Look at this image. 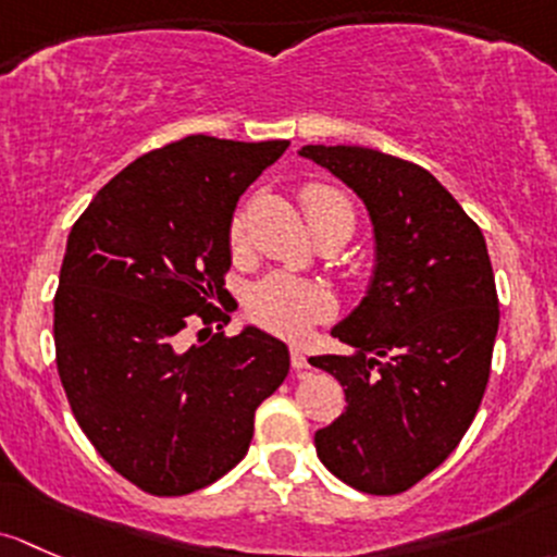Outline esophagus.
Instances as JSON below:
<instances>
[{"label": "esophagus", "mask_w": 557, "mask_h": 557, "mask_svg": "<svg viewBox=\"0 0 557 557\" xmlns=\"http://www.w3.org/2000/svg\"><path fill=\"white\" fill-rule=\"evenodd\" d=\"M289 357H292V370H295V372H302V370H308V359L302 357V351H300V348H297V346H292Z\"/></svg>", "instance_id": "obj_1"}]
</instances>
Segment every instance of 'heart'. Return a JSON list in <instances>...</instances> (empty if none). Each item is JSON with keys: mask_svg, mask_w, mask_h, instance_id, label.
Here are the masks:
<instances>
[{"mask_svg": "<svg viewBox=\"0 0 557 557\" xmlns=\"http://www.w3.org/2000/svg\"><path fill=\"white\" fill-rule=\"evenodd\" d=\"M300 200L311 227L326 220H346L354 227L351 198L343 190H337V187L311 182V185L302 187ZM227 246H231L233 257H240L246 251V246H249V209L246 206H240L236 214L231 216ZM244 306L251 324L262 326V330L281 337H302L319 321L330 317L332 297L317 284L286 276V273H273V276L257 281L246 292Z\"/></svg>", "mask_w": 557, "mask_h": 557, "instance_id": "1", "label": "heart"}]
</instances>
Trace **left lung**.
I'll return each mask as SVG.
<instances>
[{"instance_id":"obj_1","label":"left lung","mask_w":557,"mask_h":557,"mask_svg":"<svg viewBox=\"0 0 557 557\" xmlns=\"http://www.w3.org/2000/svg\"><path fill=\"white\" fill-rule=\"evenodd\" d=\"M300 154L364 200L377 244L367 297L332 330L354 354L311 359L346 392L313 443L337 480L394 496L456 450L483 403L498 330L491 257L478 222L421 165L346 145Z\"/></svg>"}]
</instances>
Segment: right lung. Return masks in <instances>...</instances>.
Segmentation results:
<instances>
[{"instance_id":"1","label":"right lung","mask_w":557,"mask_h":557,"mask_svg":"<svg viewBox=\"0 0 557 557\" xmlns=\"http://www.w3.org/2000/svg\"><path fill=\"white\" fill-rule=\"evenodd\" d=\"M289 141L185 136L136 158L72 225L53 300L55 367L99 456L136 488L185 496L231 472L289 351L222 330L227 227ZM193 329L199 343L186 346Z\"/></svg>"}]
</instances>
